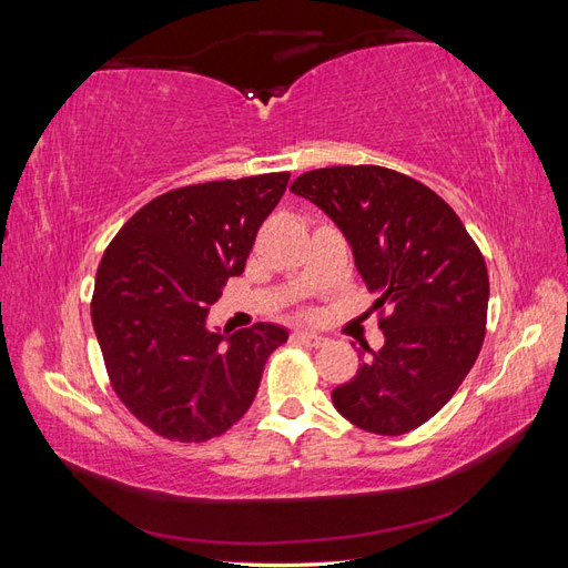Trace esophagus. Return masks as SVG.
<instances>
[{
    "mask_svg": "<svg viewBox=\"0 0 568 568\" xmlns=\"http://www.w3.org/2000/svg\"><path fill=\"white\" fill-rule=\"evenodd\" d=\"M294 341L303 343V346H307V348H322V346H326V338L320 336V334H313V332H296Z\"/></svg>",
    "mask_w": 568,
    "mask_h": 568,
    "instance_id": "obj_1",
    "label": "esophagus"
}]
</instances>
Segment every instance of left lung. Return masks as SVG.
<instances>
[{
	"instance_id": "left-lung-1",
	"label": "left lung",
	"mask_w": 568,
	"mask_h": 568,
	"mask_svg": "<svg viewBox=\"0 0 568 568\" xmlns=\"http://www.w3.org/2000/svg\"><path fill=\"white\" fill-rule=\"evenodd\" d=\"M291 192L336 222L363 282L379 296L384 348L332 390V403L363 432L407 434L453 398L484 346V253L434 189L390 168H320Z\"/></svg>"
}]
</instances>
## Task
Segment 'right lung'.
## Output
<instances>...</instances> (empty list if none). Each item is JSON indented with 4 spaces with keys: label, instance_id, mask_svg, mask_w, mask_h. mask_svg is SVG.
I'll use <instances>...</instances> for the list:
<instances>
[{
    "label": "right lung",
    "instance_id": "obj_1",
    "mask_svg": "<svg viewBox=\"0 0 568 568\" xmlns=\"http://www.w3.org/2000/svg\"><path fill=\"white\" fill-rule=\"evenodd\" d=\"M288 178L173 189L142 205L101 257L94 334L120 403L153 434L180 443L225 434L251 407L270 353L286 343V329L265 322L225 338L205 329V315L244 272Z\"/></svg>",
    "mask_w": 568,
    "mask_h": 568
}]
</instances>
